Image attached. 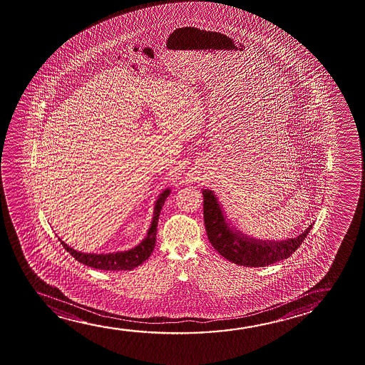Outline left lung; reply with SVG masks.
<instances>
[{
  "label": "left lung",
  "mask_w": 365,
  "mask_h": 365,
  "mask_svg": "<svg viewBox=\"0 0 365 365\" xmlns=\"http://www.w3.org/2000/svg\"><path fill=\"white\" fill-rule=\"evenodd\" d=\"M204 221L209 242L221 257L237 265L262 267L288 259L298 249L313 224L299 237L282 242L257 240L242 235L227 224L219 201L211 190H204Z\"/></svg>",
  "instance_id": "8db88e82"
}]
</instances>
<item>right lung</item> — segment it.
I'll return each instance as SVG.
<instances>
[{"label":"right lung","mask_w":365,"mask_h":365,"mask_svg":"<svg viewBox=\"0 0 365 365\" xmlns=\"http://www.w3.org/2000/svg\"><path fill=\"white\" fill-rule=\"evenodd\" d=\"M170 189L163 191L160 194L159 199L155 202L154 217L151 221L148 235L139 245L134 249H130L128 252H108V254H91V252H76L75 249L68 247L67 244L61 242L62 247L76 259L77 262H83L88 267L100 269V270H110V272H118V270H133L134 267L141 265L145 260L149 259L151 252L154 250L156 242V231H158V221H159L160 211L164 206L166 197L170 195Z\"/></svg>","instance_id":"right-lung-1"}]
</instances>
